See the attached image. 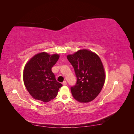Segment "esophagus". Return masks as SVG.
Here are the masks:
<instances>
[{
  "mask_svg": "<svg viewBox=\"0 0 134 134\" xmlns=\"http://www.w3.org/2000/svg\"><path fill=\"white\" fill-rule=\"evenodd\" d=\"M62 84L63 85H64V86H65V85H67V82H66V81H64V82L62 83Z\"/></svg>",
  "mask_w": 134,
  "mask_h": 134,
  "instance_id": "obj_1",
  "label": "esophagus"
}]
</instances>
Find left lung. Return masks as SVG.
Returning a JSON list of instances; mask_svg holds the SVG:
<instances>
[{
  "label": "left lung",
  "instance_id": "8db88e82",
  "mask_svg": "<svg viewBox=\"0 0 134 134\" xmlns=\"http://www.w3.org/2000/svg\"><path fill=\"white\" fill-rule=\"evenodd\" d=\"M74 69L76 82L71 87L72 95L81 102L93 101L100 93L105 80L100 58L87 49H81L67 56Z\"/></svg>",
  "mask_w": 134,
  "mask_h": 134
}]
</instances>
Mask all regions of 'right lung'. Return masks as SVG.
<instances>
[{"label": "right lung", "instance_id": "add662e5", "mask_svg": "<svg viewBox=\"0 0 134 134\" xmlns=\"http://www.w3.org/2000/svg\"><path fill=\"white\" fill-rule=\"evenodd\" d=\"M58 54L49 55L46 52L37 54L26 64L24 81L33 97L47 102L55 98L62 85L56 81L51 69L58 60Z\"/></svg>", "mask_w": 134, "mask_h": 134}]
</instances>
